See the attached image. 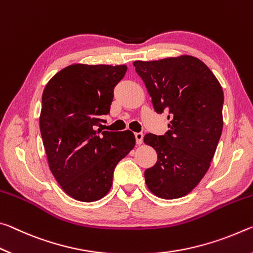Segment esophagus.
<instances>
[{
    "instance_id": "esophagus-1",
    "label": "esophagus",
    "mask_w": 253,
    "mask_h": 253,
    "mask_svg": "<svg viewBox=\"0 0 253 253\" xmlns=\"http://www.w3.org/2000/svg\"><path fill=\"white\" fill-rule=\"evenodd\" d=\"M134 136L136 144H141L143 141V133H141V132H136V133H134Z\"/></svg>"
}]
</instances>
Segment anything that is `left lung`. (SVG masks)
I'll use <instances>...</instances> for the list:
<instances>
[{
    "label": "left lung",
    "instance_id": "1",
    "mask_svg": "<svg viewBox=\"0 0 253 253\" xmlns=\"http://www.w3.org/2000/svg\"><path fill=\"white\" fill-rule=\"evenodd\" d=\"M157 113L167 112L165 135L143 141L158 156L144 171L149 190L165 200L187 195L209 170L223 129L224 95L217 78L202 60L183 55L133 63Z\"/></svg>",
    "mask_w": 253,
    "mask_h": 253
}]
</instances>
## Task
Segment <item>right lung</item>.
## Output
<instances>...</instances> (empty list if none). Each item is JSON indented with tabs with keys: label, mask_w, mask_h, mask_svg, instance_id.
<instances>
[{
	"label": "right lung",
	"mask_w": 253,
	"mask_h": 253,
	"mask_svg": "<svg viewBox=\"0 0 253 253\" xmlns=\"http://www.w3.org/2000/svg\"><path fill=\"white\" fill-rule=\"evenodd\" d=\"M126 69V65L73 64L52 76L43 89L39 124L48 165L74 200L104 197L119 161L135 146L130 130L101 129L102 115L110 112L113 89Z\"/></svg>",
	"instance_id": "right-lung-1"
}]
</instances>
